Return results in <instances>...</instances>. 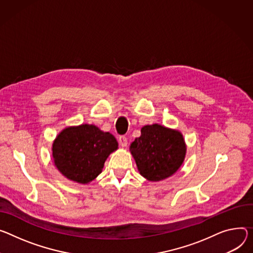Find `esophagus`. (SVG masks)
<instances>
[{
    "mask_svg": "<svg viewBox=\"0 0 253 253\" xmlns=\"http://www.w3.org/2000/svg\"><path fill=\"white\" fill-rule=\"evenodd\" d=\"M119 143H120V145L122 146V147H126L127 146V144H128V141H127V138H126V137L125 136H120L119 137Z\"/></svg>",
    "mask_w": 253,
    "mask_h": 253,
    "instance_id": "34e87169",
    "label": "esophagus"
}]
</instances>
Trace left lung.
<instances>
[{
	"instance_id": "1",
	"label": "left lung",
	"mask_w": 253,
	"mask_h": 253,
	"mask_svg": "<svg viewBox=\"0 0 253 253\" xmlns=\"http://www.w3.org/2000/svg\"><path fill=\"white\" fill-rule=\"evenodd\" d=\"M186 149L178 131L157 124L144 126L130 146L140 174L151 181L173 174L185 159Z\"/></svg>"
}]
</instances>
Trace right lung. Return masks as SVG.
I'll use <instances>...</instances> for the list:
<instances>
[{"label":"right lung","mask_w":253,"mask_h":253,"mask_svg":"<svg viewBox=\"0 0 253 253\" xmlns=\"http://www.w3.org/2000/svg\"><path fill=\"white\" fill-rule=\"evenodd\" d=\"M117 148L118 142L111 133L84 124L61 131L53 142L52 156L64 176L87 183L102 172L107 157Z\"/></svg>","instance_id":"add662e5"}]
</instances>
